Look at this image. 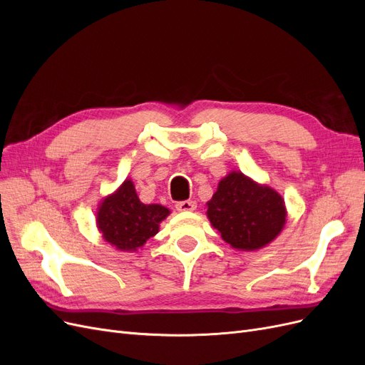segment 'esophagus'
<instances>
[{"instance_id":"esophagus-1","label":"esophagus","mask_w":365,"mask_h":365,"mask_svg":"<svg viewBox=\"0 0 365 365\" xmlns=\"http://www.w3.org/2000/svg\"><path fill=\"white\" fill-rule=\"evenodd\" d=\"M176 210L178 212H193V210H196V202L195 201H181L176 204Z\"/></svg>"}]
</instances>
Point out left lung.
I'll return each mask as SVG.
<instances>
[{"label":"left lung","mask_w":365,"mask_h":365,"mask_svg":"<svg viewBox=\"0 0 365 365\" xmlns=\"http://www.w3.org/2000/svg\"><path fill=\"white\" fill-rule=\"evenodd\" d=\"M286 205L279 192L240 170H231L207 202L210 224L227 244L240 251L269 245L286 224Z\"/></svg>","instance_id":"left-lung-1"}]
</instances>
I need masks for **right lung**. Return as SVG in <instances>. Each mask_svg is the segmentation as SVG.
Listing matches in <instances>:
<instances>
[{"label":"right lung","mask_w":365,"mask_h":365,"mask_svg":"<svg viewBox=\"0 0 365 365\" xmlns=\"http://www.w3.org/2000/svg\"><path fill=\"white\" fill-rule=\"evenodd\" d=\"M169 215L170 210L161 204H143L134 182L126 178L97 205L96 225L109 245L135 252L158 233L160 224Z\"/></svg>","instance_id":"right-lung-1"}]
</instances>
